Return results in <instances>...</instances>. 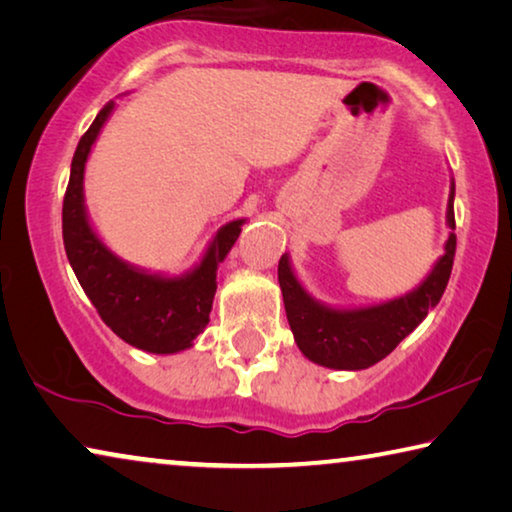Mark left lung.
Listing matches in <instances>:
<instances>
[{"mask_svg":"<svg viewBox=\"0 0 512 512\" xmlns=\"http://www.w3.org/2000/svg\"><path fill=\"white\" fill-rule=\"evenodd\" d=\"M453 198H456V182L451 177L449 202H446V225L451 232L444 243V255L415 289L385 303L364 307L321 303L298 280L289 253L280 257L278 282L287 321L300 353L307 360L337 371L369 369L387 358L426 319L428 312L440 303L456 255Z\"/></svg>","mask_w":512,"mask_h":512,"instance_id":"1","label":"left lung"}]
</instances>
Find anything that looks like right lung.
I'll list each match as a JSON object with an SVG mask.
<instances>
[{
    "label": "right lung",
    "mask_w": 512,
    "mask_h": 512,
    "mask_svg": "<svg viewBox=\"0 0 512 512\" xmlns=\"http://www.w3.org/2000/svg\"><path fill=\"white\" fill-rule=\"evenodd\" d=\"M116 102H107L81 136L70 166L63 200V243L81 289L91 298L102 321L129 346L145 353L173 355L193 346L209 323L216 296V273L237 243L246 218L218 227L200 262L180 275L154 273L118 257L95 232L86 209V161L111 118Z\"/></svg>",
    "instance_id": "obj_1"
}]
</instances>
